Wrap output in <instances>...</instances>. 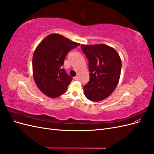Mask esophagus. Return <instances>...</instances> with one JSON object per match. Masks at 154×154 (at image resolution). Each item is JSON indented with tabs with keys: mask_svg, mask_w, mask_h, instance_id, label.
<instances>
[{
	"mask_svg": "<svg viewBox=\"0 0 154 154\" xmlns=\"http://www.w3.org/2000/svg\"><path fill=\"white\" fill-rule=\"evenodd\" d=\"M73 79H74V80H78V76H75V77L73 78Z\"/></svg>",
	"mask_w": 154,
	"mask_h": 154,
	"instance_id": "1",
	"label": "esophagus"
}]
</instances>
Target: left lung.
I'll return each instance as SVG.
<instances>
[{
    "instance_id": "left-lung-1",
    "label": "left lung",
    "mask_w": 154,
    "mask_h": 154,
    "mask_svg": "<svg viewBox=\"0 0 154 154\" xmlns=\"http://www.w3.org/2000/svg\"><path fill=\"white\" fill-rule=\"evenodd\" d=\"M88 60L90 80L83 87L85 96L92 101L108 97L119 80L122 60L113 48L105 44L81 45Z\"/></svg>"
}]
</instances>
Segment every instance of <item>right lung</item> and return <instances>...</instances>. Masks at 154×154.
<instances>
[{
    "instance_id": "right-lung-1",
    "label": "right lung",
    "mask_w": 154,
    "mask_h": 154,
    "mask_svg": "<svg viewBox=\"0 0 154 154\" xmlns=\"http://www.w3.org/2000/svg\"><path fill=\"white\" fill-rule=\"evenodd\" d=\"M79 45L61 35L52 33L37 46L32 56V74L43 94L57 97L66 91L72 78L62 66L69 51Z\"/></svg>"
}]
</instances>
